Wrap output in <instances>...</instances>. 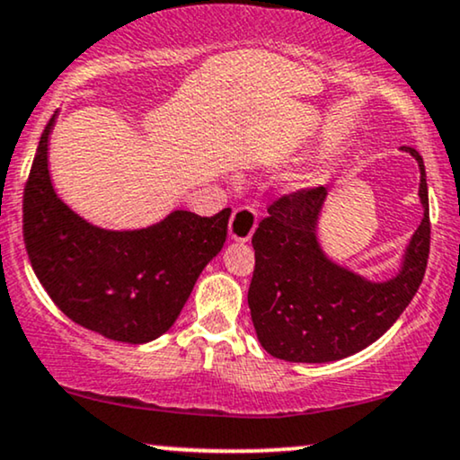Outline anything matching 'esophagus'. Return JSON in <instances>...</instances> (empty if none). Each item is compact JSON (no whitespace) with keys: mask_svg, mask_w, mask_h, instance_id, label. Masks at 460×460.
Here are the masks:
<instances>
[{"mask_svg":"<svg viewBox=\"0 0 460 460\" xmlns=\"http://www.w3.org/2000/svg\"><path fill=\"white\" fill-rule=\"evenodd\" d=\"M259 212L252 206H240L234 210L229 223V237L235 242H248L257 229Z\"/></svg>","mask_w":460,"mask_h":460,"instance_id":"esophagus-1","label":"esophagus"}]
</instances>
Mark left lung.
I'll return each mask as SVG.
<instances>
[{
  "label": "left lung",
  "instance_id": "8db88e82",
  "mask_svg": "<svg viewBox=\"0 0 460 460\" xmlns=\"http://www.w3.org/2000/svg\"><path fill=\"white\" fill-rule=\"evenodd\" d=\"M420 167L422 223L393 280L369 282L331 263L318 246L316 220L324 187L299 189L270 203L252 235L254 271L248 307L261 346L288 363H329L382 337L414 299L431 246L429 190L422 156L401 146Z\"/></svg>",
  "mask_w": 460,
  "mask_h": 460
}]
</instances>
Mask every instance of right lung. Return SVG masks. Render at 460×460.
Instances as JSON below:
<instances>
[{"instance_id":"add662e5","label":"right lung","mask_w":460,"mask_h":460,"mask_svg":"<svg viewBox=\"0 0 460 460\" xmlns=\"http://www.w3.org/2000/svg\"><path fill=\"white\" fill-rule=\"evenodd\" d=\"M52 123L22 193V237L33 271L75 324L114 341L146 344L176 323L201 270L220 252L231 208L214 217L176 210L139 231L93 226L50 184Z\"/></svg>"}]
</instances>
